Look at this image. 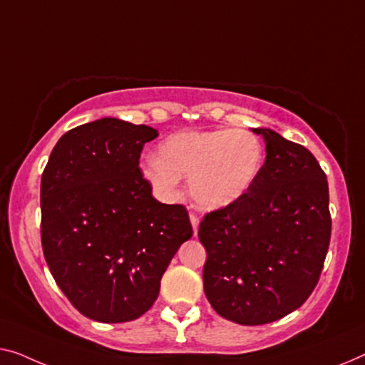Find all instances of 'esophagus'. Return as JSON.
Segmentation results:
<instances>
[{
    "mask_svg": "<svg viewBox=\"0 0 365 365\" xmlns=\"http://www.w3.org/2000/svg\"><path fill=\"white\" fill-rule=\"evenodd\" d=\"M190 221H192V226H193V235L197 236L198 235V225H200V220L197 215H190Z\"/></svg>",
    "mask_w": 365,
    "mask_h": 365,
    "instance_id": "1",
    "label": "esophagus"
}]
</instances>
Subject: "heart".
Here are the masks:
<instances>
[{"label":"heart","instance_id":"b5f03b06","mask_svg":"<svg viewBox=\"0 0 365 365\" xmlns=\"http://www.w3.org/2000/svg\"><path fill=\"white\" fill-rule=\"evenodd\" d=\"M262 159V143L249 130H182L159 145V157L143 160L140 175L162 201L177 200L182 177H188L193 203L215 211L251 190Z\"/></svg>","mask_w":365,"mask_h":365}]
</instances>
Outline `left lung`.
Wrapping results in <instances>:
<instances>
[{"label":"left lung","instance_id":"1","mask_svg":"<svg viewBox=\"0 0 365 365\" xmlns=\"http://www.w3.org/2000/svg\"><path fill=\"white\" fill-rule=\"evenodd\" d=\"M264 165L251 190L200 222L205 295L220 317L267 324L308 300L331 239L328 180L307 148L267 128Z\"/></svg>","mask_w":365,"mask_h":365}]
</instances>
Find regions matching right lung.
Returning a JSON list of instances; mask_svg holds the SVG:
<instances>
[{
    "instance_id": "obj_1",
    "label": "right lung",
    "mask_w": 365,
    "mask_h": 365,
    "mask_svg": "<svg viewBox=\"0 0 365 365\" xmlns=\"http://www.w3.org/2000/svg\"><path fill=\"white\" fill-rule=\"evenodd\" d=\"M157 135L145 124L96 119L65 133L43 168V257L63 295L95 322L143 317L193 235L187 208L157 201L140 175V152Z\"/></svg>"
}]
</instances>
